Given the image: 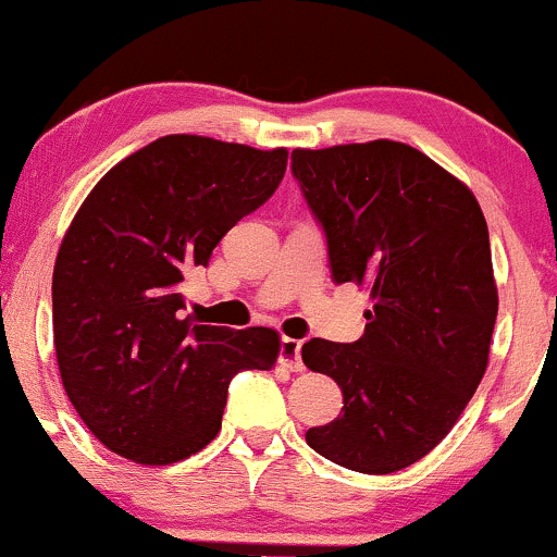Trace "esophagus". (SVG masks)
<instances>
[{
  "mask_svg": "<svg viewBox=\"0 0 557 557\" xmlns=\"http://www.w3.org/2000/svg\"><path fill=\"white\" fill-rule=\"evenodd\" d=\"M300 341L296 337H283V343H280V363H283L285 369H290V372H304V361H300Z\"/></svg>",
  "mask_w": 557,
  "mask_h": 557,
  "instance_id": "1",
  "label": "esophagus"
}]
</instances>
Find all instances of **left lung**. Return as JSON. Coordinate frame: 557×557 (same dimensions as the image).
Returning a JSON list of instances; mask_svg holds the SVG:
<instances>
[{
	"label": "left lung",
	"mask_w": 557,
	"mask_h": 557,
	"mask_svg": "<svg viewBox=\"0 0 557 557\" xmlns=\"http://www.w3.org/2000/svg\"><path fill=\"white\" fill-rule=\"evenodd\" d=\"M293 175L327 235L332 280L369 287L374 304L356 343L300 348L343 389L341 417L306 443L350 471L393 474L440 445L487 369V222L458 177L398 140L296 149Z\"/></svg>",
	"instance_id": "8db88e82"
}]
</instances>
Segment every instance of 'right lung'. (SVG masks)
Returning a JSON list of instances; mask_svg holds the SVG:
<instances>
[{"label":"right lung","instance_id":"obj_1","mask_svg":"<svg viewBox=\"0 0 557 557\" xmlns=\"http://www.w3.org/2000/svg\"><path fill=\"white\" fill-rule=\"evenodd\" d=\"M285 168L287 149L164 136L114 164L70 222L52 277L57 363L83 424L117 456H194L220 432L230 380L277 361L270 327L196 324L183 283Z\"/></svg>","mask_w":557,"mask_h":557}]
</instances>
